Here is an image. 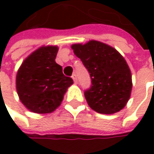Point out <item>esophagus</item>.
Segmentation results:
<instances>
[{"label": "esophagus", "instance_id": "obj_1", "mask_svg": "<svg viewBox=\"0 0 154 154\" xmlns=\"http://www.w3.org/2000/svg\"><path fill=\"white\" fill-rule=\"evenodd\" d=\"M72 79L74 80V83H75V84H77V75H76V74L72 75Z\"/></svg>", "mask_w": 154, "mask_h": 154}]
</instances>
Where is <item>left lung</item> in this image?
I'll return each instance as SVG.
<instances>
[{
    "instance_id": "obj_1",
    "label": "left lung",
    "mask_w": 154,
    "mask_h": 154,
    "mask_svg": "<svg viewBox=\"0 0 154 154\" xmlns=\"http://www.w3.org/2000/svg\"><path fill=\"white\" fill-rule=\"evenodd\" d=\"M71 48L90 73L92 85L85 92L90 108L102 114L121 110L132 91V75L124 57L115 48L95 40L74 44Z\"/></svg>"
}]
</instances>
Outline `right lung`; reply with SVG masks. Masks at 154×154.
Listing matches in <instances>:
<instances>
[{
    "mask_svg": "<svg viewBox=\"0 0 154 154\" xmlns=\"http://www.w3.org/2000/svg\"><path fill=\"white\" fill-rule=\"evenodd\" d=\"M58 50L56 45L39 47L24 60L17 72V95L32 112H53L73 84L72 78L65 77L62 67L55 61Z\"/></svg>",
    "mask_w": 154,
    "mask_h": 154,
    "instance_id": "right-lung-1",
    "label": "right lung"
}]
</instances>
